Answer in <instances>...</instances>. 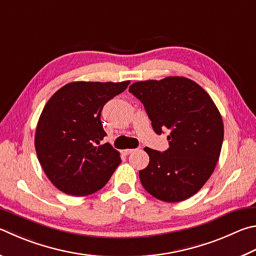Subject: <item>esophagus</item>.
I'll return each mask as SVG.
<instances>
[{
    "mask_svg": "<svg viewBox=\"0 0 256 256\" xmlns=\"http://www.w3.org/2000/svg\"><path fill=\"white\" fill-rule=\"evenodd\" d=\"M134 150L133 148H126V150H123V153L125 156H128V154H130V153H132Z\"/></svg>",
    "mask_w": 256,
    "mask_h": 256,
    "instance_id": "34e87169",
    "label": "esophagus"
}]
</instances>
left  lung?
I'll list each match as a JSON object with an SVG mask.
<instances>
[{"mask_svg": "<svg viewBox=\"0 0 256 256\" xmlns=\"http://www.w3.org/2000/svg\"><path fill=\"white\" fill-rule=\"evenodd\" d=\"M128 92L142 102L156 134L170 131L168 150L144 148L150 158L138 172L144 189L166 202L194 196L220 159L224 124L215 103L197 82L178 76L136 82Z\"/></svg>", "mask_w": 256, "mask_h": 256, "instance_id": "1", "label": "left lung"}]
</instances>
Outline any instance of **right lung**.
Segmentation results:
<instances>
[{
	"instance_id": "1",
	"label": "right lung",
	"mask_w": 256,
	"mask_h": 256,
	"mask_svg": "<svg viewBox=\"0 0 256 256\" xmlns=\"http://www.w3.org/2000/svg\"><path fill=\"white\" fill-rule=\"evenodd\" d=\"M130 82H74L50 97L36 130L41 166L60 192L72 196L94 194L108 184L120 164L100 122L104 105L126 90Z\"/></svg>"
}]
</instances>
